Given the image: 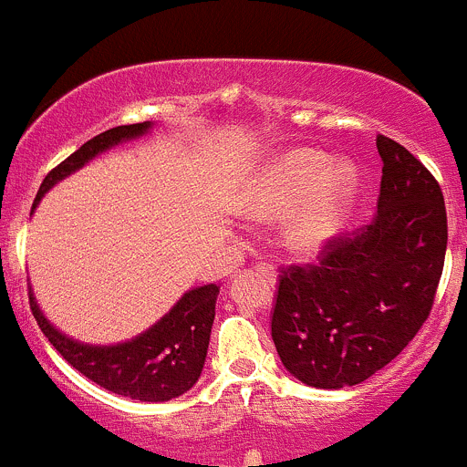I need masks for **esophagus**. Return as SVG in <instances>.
Returning <instances> with one entry per match:
<instances>
[{
	"instance_id": "1",
	"label": "esophagus",
	"mask_w": 467,
	"mask_h": 467,
	"mask_svg": "<svg viewBox=\"0 0 467 467\" xmlns=\"http://www.w3.org/2000/svg\"><path fill=\"white\" fill-rule=\"evenodd\" d=\"M254 270H256L258 275L265 276L267 281H275V276H276V270L270 265V263H256V265H254Z\"/></svg>"
}]
</instances>
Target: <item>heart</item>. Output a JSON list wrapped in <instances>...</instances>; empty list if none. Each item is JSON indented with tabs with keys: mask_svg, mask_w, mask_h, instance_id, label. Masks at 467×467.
<instances>
[{
	"mask_svg": "<svg viewBox=\"0 0 467 467\" xmlns=\"http://www.w3.org/2000/svg\"><path fill=\"white\" fill-rule=\"evenodd\" d=\"M358 192L352 161H334L325 151L295 147L276 156L249 186L240 213L258 223H284V243L302 258L325 252L348 224Z\"/></svg>",
	"mask_w": 467,
	"mask_h": 467,
	"instance_id": "b5f03b06",
	"label": "heart"
}]
</instances>
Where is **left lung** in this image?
<instances>
[{
  "mask_svg": "<svg viewBox=\"0 0 467 467\" xmlns=\"http://www.w3.org/2000/svg\"><path fill=\"white\" fill-rule=\"evenodd\" d=\"M384 168L377 213L338 235L317 263L281 270L272 340L285 370L338 390L375 375L415 338L433 306L447 213L433 174L400 142L377 136Z\"/></svg>",
  "mask_w": 467,
  "mask_h": 467,
  "instance_id": "left-lung-1",
  "label": "left lung"
}]
</instances>
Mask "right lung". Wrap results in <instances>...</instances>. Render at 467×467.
<instances>
[{
  "mask_svg": "<svg viewBox=\"0 0 467 467\" xmlns=\"http://www.w3.org/2000/svg\"><path fill=\"white\" fill-rule=\"evenodd\" d=\"M150 129L151 122L122 124V127L109 129V131L90 138L86 145L78 147L75 154L67 156L43 179L34 209L43 200L45 192L57 186L61 179L70 177L101 151L124 140L145 136ZM218 293V284L188 290L156 325H151L136 338L118 345H86L61 334L43 316L31 288L29 306L40 331L47 336L57 352L83 377L115 395L140 401H168L191 390L200 379L206 361V349H209Z\"/></svg>",
  "mask_w": 467,
  "mask_h": 467,
  "instance_id": "add662e5",
  "label": "right lung"
}]
</instances>
